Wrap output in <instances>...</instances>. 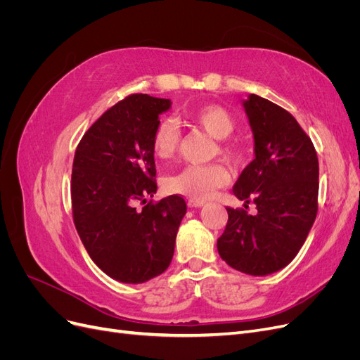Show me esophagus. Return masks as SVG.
I'll return each instance as SVG.
<instances>
[{
	"mask_svg": "<svg viewBox=\"0 0 360 360\" xmlns=\"http://www.w3.org/2000/svg\"><path fill=\"white\" fill-rule=\"evenodd\" d=\"M205 202L202 200H189L188 205L189 207H202Z\"/></svg>",
	"mask_w": 360,
	"mask_h": 360,
	"instance_id": "1",
	"label": "esophagus"
}]
</instances>
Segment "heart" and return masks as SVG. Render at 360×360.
I'll use <instances>...</instances> for the list:
<instances>
[{"label":"heart","instance_id":"heart-1","mask_svg":"<svg viewBox=\"0 0 360 360\" xmlns=\"http://www.w3.org/2000/svg\"><path fill=\"white\" fill-rule=\"evenodd\" d=\"M191 122L200 127L207 135L217 139V148L226 159L237 160L240 158V147L226 141L234 132L236 122L233 115L219 105H202L195 108L188 114ZM180 144V129L177 123L169 117H163L155 127L153 150L158 158H171ZM230 181V174L221 163L210 165H188L179 172L171 174L163 181V188L169 193L186 195L192 200H205L213 195L217 188H222Z\"/></svg>","mask_w":360,"mask_h":360}]
</instances>
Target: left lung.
<instances>
[{
    "label": "left lung",
    "mask_w": 360,
    "mask_h": 360,
    "mask_svg": "<svg viewBox=\"0 0 360 360\" xmlns=\"http://www.w3.org/2000/svg\"><path fill=\"white\" fill-rule=\"evenodd\" d=\"M254 134V160L233 193L257 213L228 207L217 252L228 266L266 276L288 266L307 240L319 210V158L288 111L257 94L243 101Z\"/></svg>",
    "instance_id": "8db88e82"
}]
</instances>
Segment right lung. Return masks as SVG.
<instances>
[{
  "mask_svg": "<svg viewBox=\"0 0 360 360\" xmlns=\"http://www.w3.org/2000/svg\"><path fill=\"white\" fill-rule=\"evenodd\" d=\"M169 108V99L127 96L86 130L75 151L76 231L94 264L124 284H143L168 269L186 214L179 195L147 201L158 191L155 127Z\"/></svg>",
  "mask_w": 360,
  "mask_h": 360,
  "instance_id": "obj_1",
  "label": "right lung"
}]
</instances>
